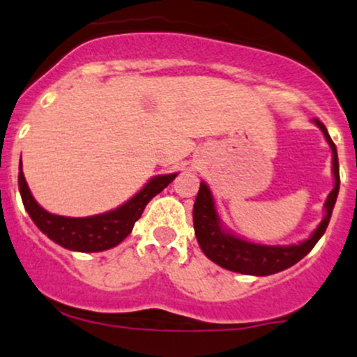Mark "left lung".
Returning a JSON list of instances; mask_svg holds the SVG:
<instances>
[{
	"mask_svg": "<svg viewBox=\"0 0 357 357\" xmlns=\"http://www.w3.org/2000/svg\"><path fill=\"white\" fill-rule=\"evenodd\" d=\"M314 123H317L318 128L324 131L330 149H332L333 178H335V188L330 191L327 202H325L327 215L321 220L320 226L317 227V231L311 234L310 239L292 246L255 245V243H248L245 239L236 238V236L229 234L220 227L212 193H210L208 186L205 183H200V190H198L197 200H195L193 205V227L198 245L210 260L215 261L222 268L232 270V272L248 273V275H270V273H277L280 270L292 267L313 250L318 239L327 231L340 186L339 159H337L335 144L330 138L324 123L317 118H314Z\"/></svg>",
	"mask_w": 357,
	"mask_h": 357,
	"instance_id": "left-lung-1",
	"label": "left lung"
}]
</instances>
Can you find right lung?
<instances>
[{"label":"right lung","instance_id":"right-lung-1","mask_svg":"<svg viewBox=\"0 0 357 357\" xmlns=\"http://www.w3.org/2000/svg\"><path fill=\"white\" fill-rule=\"evenodd\" d=\"M174 178L176 174L157 176V178L150 179L145 188L138 191L125 205L102 213V215L93 217H63L46 212L30 195L24 171H22V159L20 172H18V188H20L22 202H24V207L29 212L30 219L47 238L66 250L90 253V251H104L119 245L130 234L135 222L142 217L145 205L157 193L166 188Z\"/></svg>","mask_w":357,"mask_h":357}]
</instances>
